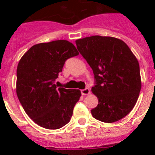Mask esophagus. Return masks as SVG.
Instances as JSON below:
<instances>
[{"label": "esophagus", "instance_id": "1", "mask_svg": "<svg viewBox=\"0 0 155 155\" xmlns=\"http://www.w3.org/2000/svg\"><path fill=\"white\" fill-rule=\"evenodd\" d=\"M81 93H82V95L90 94V89L89 88H84V89H82L81 90Z\"/></svg>", "mask_w": 155, "mask_h": 155}]
</instances>
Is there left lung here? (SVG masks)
<instances>
[{
    "label": "left lung",
    "mask_w": 155,
    "mask_h": 155,
    "mask_svg": "<svg viewBox=\"0 0 155 155\" xmlns=\"http://www.w3.org/2000/svg\"><path fill=\"white\" fill-rule=\"evenodd\" d=\"M75 43L96 80L92 92L99 102L91 110L92 117L106 123L125 117L134 107L142 87L137 58L126 43L113 37L96 35Z\"/></svg>",
    "instance_id": "obj_1"
}]
</instances>
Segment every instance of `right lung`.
<instances>
[{"mask_svg":"<svg viewBox=\"0 0 155 155\" xmlns=\"http://www.w3.org/2000/svg\"><path fill=\"white\" fill-rule=\"evenodd\" d=\"M78 54L71 42L56 40L33 46L19 61L18 100L26 114L41 127L57 130L70 121L81 92L57 87L54 81L65 61Z\"/></svg>","mask_w":155,"mask_h":155,"instance_id":"obj_1","label":"right lung"}]
</instances>
